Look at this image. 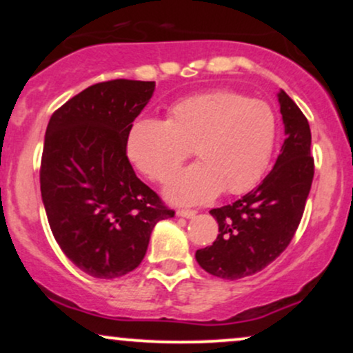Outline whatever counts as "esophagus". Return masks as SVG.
Here are the masks:
<instances>
[{"mask_svg":"<svg viewBox=\"0 0 353 353\" xmlns=\"http://www.w3.org/2000/svg\"><path fill=\"white\" fill-rule=\"evenodd\" d=\"M196 214H197V210H190V209H179V210H177V216L185 217V219L196 217Z\"/></svg>","mask_w":353,"mask_h":353,"instance_id":"esophagus-1","label":"esophagus"}]
</instances>
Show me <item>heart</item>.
<instances>
[{"label": "heart", "mask_w": 353, "mask_h": 353, "mask_svg": "<svg viewBox=\"0 0 353 353\" xmlns=\"http://www.w3.org/2000/svg\"><path fill=\"white\" fill-rule=\"evenodd\" d=\"M275 137L277 119L265 101L216 91L176 103L168 121L137 119L125 152L149 179L165 182L194 151L201 163L177 174L165 196L177 204H201L222 189H252L270 163Z\"/></svg>", "instance_id": "b5f03b06"}]
</instances>
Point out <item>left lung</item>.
I'll return each instance as SVG.
<instances>
[{"instance_id": "obj_1", "label": "left lung", "mask_w": 353, "mask_h": 353, "mask_svg": "<svg viewBox=\"0 0 353 353\" xmlns=\"http://www.w3.org/2000/svg\"><path fill=\"white\" fill-rule=\"evenodd\" d=\"M277 98L285 141L274 169L242 199L210 210L219 224L217 239L196 252L202 269L216 277L237 281L265 269L301 224L314 179L310 125L285 91Z\"/></svg>"}]
</instances>
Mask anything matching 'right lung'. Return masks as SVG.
Instances as JSON below:
<instances>
[{
  "mask_svg": "<svg viewBox=\"0 0 353 353\" xmlns=\"http://www.w3.org/2000/svg\"><path fill=\"white\" fill-rule=\"evenodd\" d=\"M154 81L92 84L52 112L44 136L41 197L52 236L78 269L116 279L143 262L154 225L174 217L136 176L125 141Z\"/></svg>",
  "mask_w": 353,
  "mask_h": 353,
  "instance_id": "1",
  "label": "right lung"
}]
</instances>
